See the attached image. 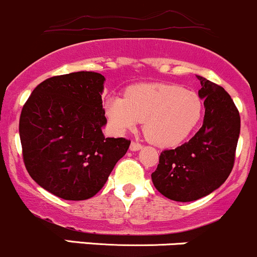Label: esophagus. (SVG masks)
Masks as SVG:
<instances>
[{
  "label": "esophagus",
  "instance_id": "34e87169",
  "mask_svg": "<svg viewBox=\"0 0 257 257\" xmlns=\"http://www.w3.org/2000/svg\"><path fill=\"white\" fill-rule=\"evenodd\" d=\"M143 148V145L141 143H137V142H132L131 144V150L132 152H137V150H141Z\"/></svg>",
  "mask_w": 257,
  "mask_h": 257
}]
</instances>
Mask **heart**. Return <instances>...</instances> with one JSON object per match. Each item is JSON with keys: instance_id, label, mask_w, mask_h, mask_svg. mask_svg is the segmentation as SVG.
Returning a JSON list of instances; mask_svg holds the SVG:
<instances>
[{"instance_id": "obj_1", "label": "heart", "mask_w": 257, "mask_h": 257, "mask_svg": "<svg viewBox=\"0 0 257 257\" xmlns=\"http://www.w3.org/2000/svg\"><path fill=\"white\" fill-rule=\"evenodd\" d=\"M203 100L194 90L170 83H144L126 90L125 98L110 95L104 113L114 131H132L144 120V136L158 147L185 141L203 115Z\"/></svg>"}]
</instances>
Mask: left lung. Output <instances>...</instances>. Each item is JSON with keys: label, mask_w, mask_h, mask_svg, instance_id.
<instances>
[{"label": "left lung", "mask_w": 257, "mask_h": 257, "mask_svg": "<svg viewBox=\"0 0 257 257\" xmlns=\"http://www.w3.org/2000/svg\"><path fill=\"white\" fill-rule=\"evenodd\" d=\"M205 115L203 126L189 142L162 152L152 180L157 190L174 201H194L225 183L235 162L240 114L229 93L196 76Z\"/></svg>", "instance_id": "8db88e82"}]
</instances>
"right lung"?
<instances>
[{
  "label": "right lung",
  "mask_w": 257,
  "mask_h": 257,
  "mask_svg": "<svg viewBox=\"0 0 257 257\" xmlns=\"http://www.w3.org/2000/svg\"><path fill=\"white\" fill-rule=\"evenodd\" d=\"M105 78L74 72L43 80L20 116L26 169L40 186L64 200H85L104 186L131 141L105 138Z\"/></svg>",
  "instance_id": "add662e5"
}]
</instances>
